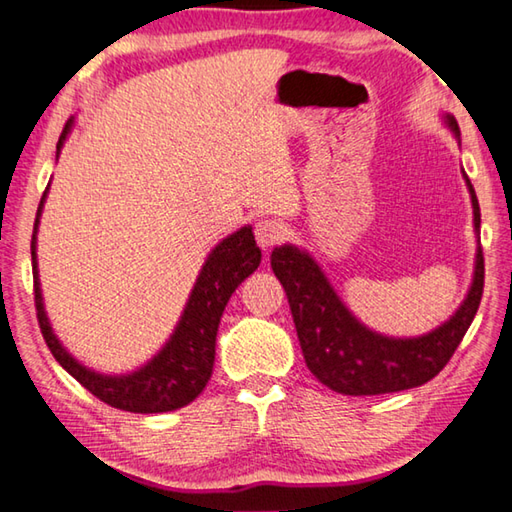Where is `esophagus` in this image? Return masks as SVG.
Returning <instances> with one entry per match:
<instances>
[{"mask_svg": "<svg viewBox=\"0 0 512 512\" xmlns=\"http://www.w3.org/2000/svg\"><path fill=\"white\" fill-rule=\"evenodd\" d=\"M256 242L261 249H272L285 238V227L279 220H261L256 222Z\"/></svg>", "mask_w": 512, "mask_h": 512, "instance_id": "1", "label": "esophagus"}]
</instances>
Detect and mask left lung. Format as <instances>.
Masks as SVG:
<instances>
[{"label":"left lung","mask_w":512,"mask_h":512,"mask_svg":"<svg viewBox=\"0 0 512 512\" xmlns=\"http://www.w3.org/2000/svg\"><path fill=\"white\" fill-rule=\"evenodd\" d=\"M445 123L456 137H461L454 116L447 114ZM463 177L472 197L474 231L479 233V200L468 175L463 173ZM272 270L288 294L310 373L344 396H380L414 389L436 378L468 333L483 294V251L479 247L470 292L461 308L432 333L396 339L373 333L360 324L308 251L292 245L276 247L272 251Z\"/></svg>","instance_id":"left-lung-1"}]
</instances>
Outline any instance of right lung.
Here are the masks:
<instances>
[{
  "instance_id": "1",
  "label": "right lung",
  "mask_w": 512,
  "mask_h": 512,
  "mask_svg": "<svg viewBox=\"0 0 512 512\" xmlns=\"http://www.w3.org/2000/svg\"><path fill=\"white\" fill-rule=\"evenodd\" d=\"M71 123H74V119L67 121L65 130L60 134L58 152L67 139ZM47 193L49 186L40 200L38 215H35L31 261L35 310H38V324L51 355L56 357V362L71 378H76L89 393H94L98 400H103L110 407L132 411V414H161V411L186 407L188 402H193L204 391L213 373L215 335H218L224 306H227L229 297L236 292L238 285L261 265V249L256 247L254 231H251V227H242L224 238L220 245H215L202 265V272L193 285V292L186 301L184 315L179 319L175 333L170 335L166 346L146 366L128 375H103L89 371L87 366L65 351V346L53 335L47 312H44L38 261H35L38 258V254H35V233H38Z\"/></svg>"
}]
</instances>
